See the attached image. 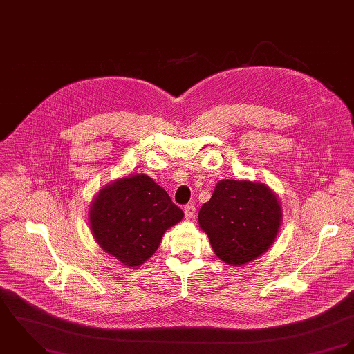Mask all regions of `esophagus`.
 Wrapping results in <instances>:
<instances>
[{"label": "esophagus", "instance_id": "34e87169", "mask_svg": "<svg viewBox=\"0 0 354 354\" xmlns=\"http://www.w3.org/2000/svg\"><path fill=\"white\" fill-rule=\"evenodd\" d=\"M196 206L194 205H186L183 207V212H185V216L187 220H193L196 217Z\"/></svg>", "mask_w": 354, "mask_h": 354}]
</instances>
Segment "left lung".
Wrapping results in <instances>:
<instances>
[{
  "mask_svg": "<svg viewBox=\"0 0 354 354\" xmlns=\"http://www.w3.org/2000/svg\"><path fill=\"white\" fill-rule=\"evenodd\" d=\"M281 207L272 190L250 180H220L198 213L214 254L228 265H245L274 241Z\"/></svg>",
  "mask_w": 354,
  "mask_h": 354,
  "instance_id": "8db88e82",
  "label": "left lung"
}]
</instances>
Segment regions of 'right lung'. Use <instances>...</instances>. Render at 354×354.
Segmentation results:
<instances>
[{
  "label": "right lung",
  "mask_w": 354,
  "mask_h": 354,
  "mask_svg": "<svg viewBox=\"0 0 354 354\" xmlns=\"http://www.w3.org/2000/svg\"><path fill=\"white\" fill-rule=\"evenodd\" d=\"M182 218V209L147 175L102 189L89 210L92 235L126 266H141L155 254L164 232Z\"/></svg>",
  "instance_id": "1"
}]
</instances>
